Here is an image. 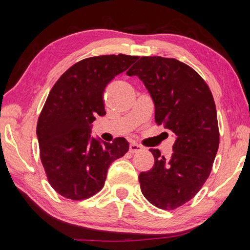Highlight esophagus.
I'll use <instances>...</instances> for the list:
<instances>
[{"label": "esophagus", "mask_w": 250, "mask_h": 250, "mask_svg": "<svg viewBox=\"0 0 250 250\" xmlns=\"http://www.w3.org/2000/svg\"><path fill=\"white\" fill-rule=\"evenodd\" d=\"M143 149V146H141L140 145H138V143H131L130 145V147H129V150H130V152L131 153H135V152H139V151H141Z\"/></svg>", "instance_id": "34e87169"}]
</instances>
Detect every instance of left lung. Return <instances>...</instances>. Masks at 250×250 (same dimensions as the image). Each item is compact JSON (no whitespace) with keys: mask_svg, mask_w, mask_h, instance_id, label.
Listing matches in <instances>:
<instances>
[{"mask_svg":"<svg viewBox=\"0 0 250 250\" xmlns=\"http://www.w3.org/2000/svg\"><path fill=\"white\" fill-rule=\"evenodd\" d=\"M126 75L142 80L154 103L155 122L175 138L170 158L150 149L154 166L139 175L141 192L158 208L175 209L202 188L217 153L213 95L195 70L174 58L141 57Z\"/></svg>","mask_w":250,"mask_h":250,"instance_id":"8db88e82","label":"left lung"}]
</instances>
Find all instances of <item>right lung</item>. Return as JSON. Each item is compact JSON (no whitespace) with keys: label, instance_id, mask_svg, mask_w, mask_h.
Here are the masks:
<instances>
[{"label":"right lung","instance_id":"1","mask_svg":"<svg viewBox=\"0 0 250 250\" xmlns=\"http://www.w3.org/2000/svg\"><path fill=\"white\" fill-rule=\"evenodd\" d=\"M138 58L119 54L83 59L50 90L36 134L46 176L62 196L80 201L95 195L104 188L110 164L128 152L125 138L108 143L91 137V124L105 115L107 84Z\"/></svg>","mask_w":250,"mask_h":250}]
</instances>
